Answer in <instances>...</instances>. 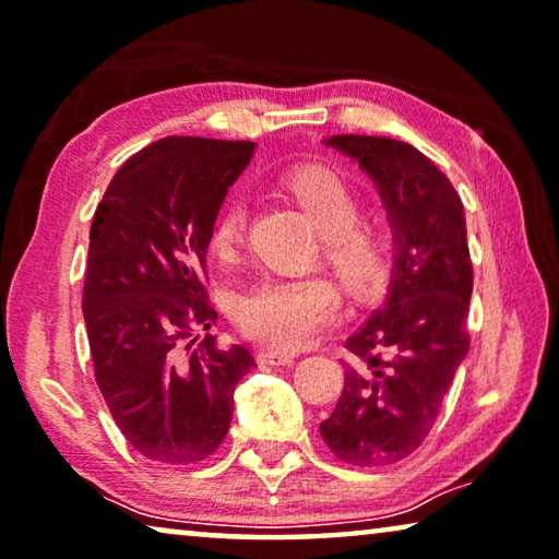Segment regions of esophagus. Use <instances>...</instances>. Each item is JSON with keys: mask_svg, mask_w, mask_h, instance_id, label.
<instances>
[{"mask_svg": "<svg viewBox=\"0 0 559 559\" xmlns=\"http://www.w3.org/2000/svg\"><path fill=\"white\" fill-rule=\"evenodd\" d=\"M295 352H280V349H262L260 362L262 365H292L295 362Z\"/></svg>", "mask_w": 559, "mask_h": 559, "instance_id": "obj_1", "label": "esophagus"}]
</instances>
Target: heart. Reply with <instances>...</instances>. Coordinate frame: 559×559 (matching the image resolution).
<instances>
[{
	"label": "heart",
	"mask_w": 559,
	"mask_h": 559,
	"mask_svg": "<svg viewBox=\"0 0 559 559\" xmlns=\"http://www.w3.org/2000/svg\"><path fill=\"white\" fill-rule=\"evenodd\" d=\"M289 192L322 231V260L347 295L365 299L384 287L392 272V235L365 214L362 194L345 175L330 167H302L289 177ZM247 235L242 197L219 210L212 227V252L222 262L239 254ZM340 289L322 274L264 277L239 292L231 307L247 337L272 347H299L337 320Z\"/></svg>",
	"instance_id": "heart-1"
}]
</instances>
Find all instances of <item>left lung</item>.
Masks as SVG:
<instances>
[{
    "mask_svg": "<svg viewBox=\"0 0 559 559\" xmlns=\"http://www.w3.org/2000/svg\"><path fill=\"white\" fill-rule=\"evenodd\" d=\"M330 147L377 182L394 229V272L384 307L347 340L357 357L320 432L355 467L409 457L432 429L469 349L472 260L465 207L444 171L407 142L337 134Z\"/></svg>",
    "mask_w": 559,
    "mask_h": 559,
    "instance_id": "1",
    "label": "left lung"
}]
</instances>
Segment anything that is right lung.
<instances>
[{
	"mask_svg": "<svg viewBox=\"0 0 559 559\" xmlns=\"http://www.w3.org/2000/svg\"><path fill=\"white\" fill-rule=\"evenodd\" d=\"M254 142L165 136L124 162L94 212L84 324L94 380L124 440L190 465L219 448L247 347H217L207 247Z\"/></svg>",
	"mask_w": 559,
	"mask_h": 559,
	"instance_id": "1",
	"label": "right lung"
}]
</instances>
